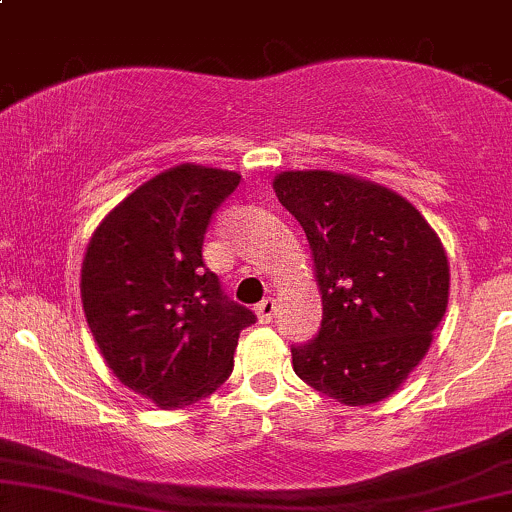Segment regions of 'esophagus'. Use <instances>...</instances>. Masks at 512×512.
<instances>
[{"instance_id":"esophagus-1","label":"esophagus","mask_w":512,"mask_h":512,"mask_svg":"<svg viewBox=\"0 0 512 512\" xmlns=\"http://www.w3.org/2000/svg\"><path fill=\"white\" fill-rule=\"evenodd\" d=\"M255 310H257V317H260V322H272V317L276 315V301L274 298H264Z\"/></svg>"}]
</instances>
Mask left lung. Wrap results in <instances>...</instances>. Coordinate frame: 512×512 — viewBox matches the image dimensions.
Segmentation results:
<instances>
[{"mask_svg": "<svg viewBox=\"0 0 512 512\" xmlns=\"http://www.w3.org/2000/svg\"><path fill=\"white\" fill-rule=\"evenodd\" d=\"M274 192L308 236L322 293L320 330L293 344V370L322 395L361 407L407 380L448 308L443 245L419 209L387 187L289 170Z\"/></svg>", "mask_w": 512, "mask_h": 512, "instance_id": "8db88e82", "label": "left lung"}]
</instances>
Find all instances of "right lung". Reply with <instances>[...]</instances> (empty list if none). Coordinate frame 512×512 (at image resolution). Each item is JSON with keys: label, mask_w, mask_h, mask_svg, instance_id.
<instances>
[{"label": "right lung", "mask_w": 512, "mask_h": 512, "mask_svg": "<svg viewBox=\"0 0 512 512\" xmlns=\"http://www.w3.org/2000/svg\"><path fill=\"white\" fill-rule=\"evenodd\" d=\"M238 173L185 166L144 182L105 216L81 267L93 339L122 385L180 409L228 380L255 313L226 296L202 257Z\"/></svg>", "instance_id": "right-lung-1"}]
</instances>
